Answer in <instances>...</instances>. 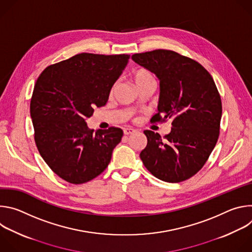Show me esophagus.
<instances>
[{"mask_svg":"<svg viewBox=\"0 0 252 252\" xmlns=\"http://www.w3.org/2000/svg\"><path fill=\"white\" fill-rule=\"evenodd\" d=\"M134 131H135V129H133V128H131V127H126V128L124 129V133L126 134V135L132 134Z\"/></svg>","mask_w":252,"mask_h":252,"instance_id":"34e87169","label":"esophagus"}]
</instances>
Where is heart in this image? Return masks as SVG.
<instances>
[{
    "label": "heart",
    "instance_id": "1",
    "mask_svg": "<svg viewBox=\"0 0 252 252\" xmlns=\"http://www.w3.org/2000/svg\"><path fill=\"white\" fill-rule=\"evenodd\" d=\"M150 81H155V78L151 71L147 69H139L133 75V82L136 85V87Z\"/></svg>",
    "mask_w": 252,
    "mask_h": 252
}]
</instances>
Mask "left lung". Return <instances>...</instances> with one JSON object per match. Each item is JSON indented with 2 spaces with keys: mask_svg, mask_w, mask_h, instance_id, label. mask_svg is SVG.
<instances>
[{
  "mask_svg": "<svg viewBox=\"0 0 252 252\" xmlns=\"http://www.w3.org/2000/svg\"><path fill=\"white\" fill-rule=\"evenodd\" d=\"M131 59L159 80L158 113L152 120L171 121L163 137L143 131L148 145L140 159L160 181H187L202 168L218 142L222 114L218 88L199 63L173 51L155 50Z\"/></svg>",
  "mask_w": 252,
  "mask_h": 252,
  "instance_id": "8db88e82",
  "label": "left lung"
}]
</instances>
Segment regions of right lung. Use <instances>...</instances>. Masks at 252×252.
I'll return each mask as SVG.
<instances>
[{
  "instance_id": "add662e5",
  "label": "right lung",
  "mask_w": 252,
  "mask_h": 252,
  "mask_svg": "<svg viewBox=\"0 0 252 252\" xmlns=\"http://www.w3.org/2000/svg\"><path fill=\"white\" fill-rule=\"evenodd\" d=\"M129 55L82 53L46 67L34 85L30 112L38 151L63 181L81 185L109 165L124 134L119 127L94 131L87 119L102 106Z\"/></svg>"
}]
</instances>
